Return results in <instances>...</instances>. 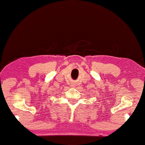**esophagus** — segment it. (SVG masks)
<instances>
[{"label": "esophagus", "mask_w": 145, "mask_h": 145, "mask_svg": "<svg viewBox=\"0 0 145 145\" xmlns=\"http://www.w3.org/2000/svg\"><path fill=\"white\" fill-rule=\"evenodd\" d=\"M71 86H72L73 88H75L76 86V83L75 81H73L71 83Z\"/></svg>", "instance_id": "obj_1"}]
</instances>
